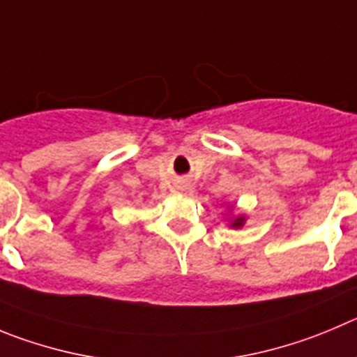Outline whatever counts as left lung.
<instances>
[{"label": "left lung", "instance_id": "8db88e82", "mask_svg": "<svg viewBox=\"0 0 357 357\" xmlns=\"http://www.w3.org/2000/svg\"><path fill=\"white\" fill-rule=\"evenodd\" d=\"M245 222H246L245 215H238V216H234V218L231 220V227L232 229H241L243 225H245Z\"/></svg>", "mask_w": 357, "mask_h": 357}]
</instances>
